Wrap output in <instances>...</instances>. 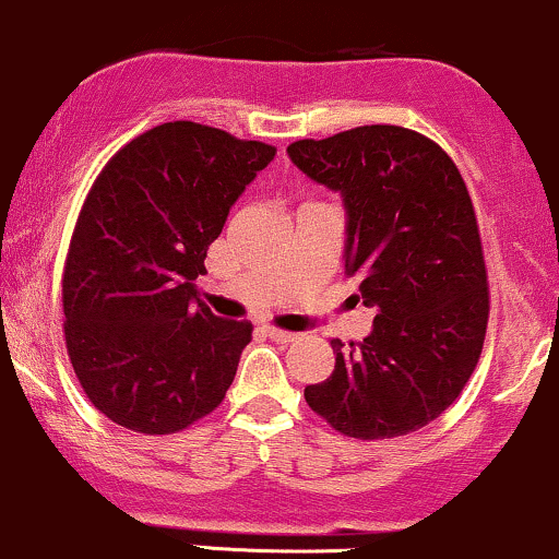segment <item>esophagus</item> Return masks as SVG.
<instances>
[{
    "mask_svg": "<svg viewBox=\"0 0 559 559\" xmlns=\"http://www.w3.org/2000/svg\"><path fill=\"white\" fill-rule=\"evenodd\" d=\"M264 334L269 340H274V343H293L298 334L295 332H285V330H274V326H264Z\"/></svg>",
    "mask_w": 559,
    "mask_h": 559,
    "instance_id": "esophagus-1",
    "label": "esophagus"
}]
</instances>
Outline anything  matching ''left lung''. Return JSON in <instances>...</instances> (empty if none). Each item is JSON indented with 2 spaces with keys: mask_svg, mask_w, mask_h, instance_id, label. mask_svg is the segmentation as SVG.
Returning a JSON list of instances; mask_svg holds the SVG:
<instances>
[{
  "mask_svg": "<svg viewBox=\"0 0 559 559\" xmlns=\"http://www.w3.org/2000/svg\"><path fill=\"white\" fill-rule=\"evenodd\" d=\"M287 156L343 199L353 298L377 311L364 343L332 340L334 371L306 386V403L340 435H411L455 403L487 334V269L468 188L435 141L397 124L306 138Z\"/></svg>",
  "mask_w": 559,
  "mask_h": 559,
  "instance_id": "left-lung-1",
  "label": "left lung"
}]
</instances>
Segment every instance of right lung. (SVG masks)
<instances>
[{
  "instance_id": "obj_1",
  "label": "right lung",
  "mask_w": 559,
  "mask_h": 559,
  "mask_svg": "<svg viewBox=\"0 0 559 559\" xmlns=\"http://www.w3.org/2000/svg\"><path fill=\"white\" fill-rule=\"evenodd\" d=\"M277 148L199 122H164L117 151L70 240L64 340L96 411L141 435H173L233 384L248 321L195 300L209 246Z\"/></svg>"
}]
</instances>
